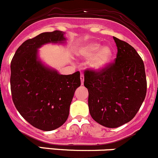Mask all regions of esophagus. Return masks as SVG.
Returning <instances> with one entry per match:
<instances>
[{"instance_id": "obj_1", "label": "esophagus", "mask_w": 158, "mask_h": 158, "mask_svg": "<svg viewBox=\"0 0 158 158\" xmlns=\"http://www.w3.org/2000/svg\"><path fill=\"white\" fill-rule=\"evenodd\" d=\"M81 84H84V76L83 74H81Z\"/></svg>"}]
</instances>
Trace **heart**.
Masks as SVG:
<instances>
[{
	"label": "heart",
	"instance_id": "b5f03b06",
	"mask_svg": "<svg viewBox=\"0 0 158 158\" xmlns=\"http://www.w3.org/2000/svg\"><path fill=\"white\" fill-rule=\"evenodd\" d=\"M80 54L84 58H90V67L94 70L102 69L107 65L112 56V51L109 47L101 48V44L90 43L81 48Z\"/></svg>",
	"mask_w": 158,
	"mask_h": 158
}]
</instances>
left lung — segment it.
<instances>
[{
	"mask_svg": "<svg viewBox=\"0 0 158 158\" xmlns=\"http://www.w3.org/2000/svg\"><path fill=\"white\" fill-rule=\"evenodd\" d=\"M114 40L118 48L114 61L98 71L85 70L84 82L92 118L110 128L131 121L147 93L143 60L127 42L115 37Z\"/></svg>",
	"mask_w": 158,
	"mask_h": 158,
	"instance_id": "8db88e82",
	"label": "left lung"
}]
</instances>
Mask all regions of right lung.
<instances>
[{"mask_svg": "<svg viewBox=\"0 0 158 158\" xmlns=\"http://www.w3.org/2000/svg\"><path fill=\"white\" fill-rule=\"evenodd\" d=\"M63 31L41 33L25 40L10 63L12 100L21 116L40 130L49 131L63 125L76 89L80 72L59 74L37 60V49L47 43H62Z\"/></svg>", "mask_w": 158, "mask_h": 158, "instance_id": "1", "label": "right lung"}]
</instances>
